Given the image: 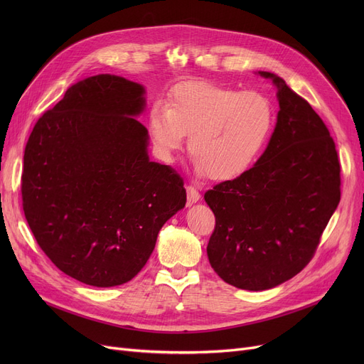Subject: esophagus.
Masks as SVG:
<instances>
[{"label": "esophagus", "mask_w": 364, "mask_h": 364, "mask_svg": "<svg viewBox=\"0 0 364 364\" xmlns=\"http://www.w3.org/2000/svg\"><path fill=\"white\" fill-rule=\"evenodd\" d=\"M187 202L188 203H196L200 199V193L193 186H187Z\"/></svg>", "instance_id": "34e87169"}]
</instances>
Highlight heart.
Masks as SVG:
<instances>
[{"label": "heart", "instance_id": "heart-1", "mask_svg": "<svg viewBox=\"0 0 364 364\" xmlns=\"http://www.w3.org/2000/svg\"><path fill=\"white\" fill-rule=\"evenodd\" d=\"M274 118L273 102L261 91L193 81L172 90L165 106L151 107L149 131L166 161L180 151L184 136H190L188 151L199 174L227 181L254 164Z\"/></svg>", "mask_w": 364, "mask_h": 364}]
</instances>
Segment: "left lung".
Masks as SVG:
<instances>
[{
  "label": "left lung",
  "mask_w": 364,
  "mask_h": 364,
  "mask_svg": "<svg viewBox=\"0 0 364 364\" xmlns=\"http://www.w3.org/2000/svg\"><path fill=\"white\" fill-rule=\"evenodd\" d=\"M277 124L262 156L205 193L215 215L208 242L214 272L239 289L264 291L292 279L316 254L341 200V166L328 127L280 76Z\"/></svg>",
  "instance_id": "left-lung-1"
}]
</instances>
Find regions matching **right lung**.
I'll list each match as a JSON object with an SVG mask.
<instances>
[{
  "label": "right lung",
  "instance_id": "right-lung-1",
  "mask_svg": "<svg viewBox=\"0 0 364 364\" xmlns=\"http://www.w3.org/2000/svg\"><path fill=\"white\" fill-rule=\"evenodd\" d=\"M143 94L107 73L76 82L25 149L22 205L36 243L57 269L97 288L136 276L186 205L183 178L149 161L147 129L134 118Z\"/></svg>",
  "mask_w": 364,
  "mask_h": 364
}]
</instances>
